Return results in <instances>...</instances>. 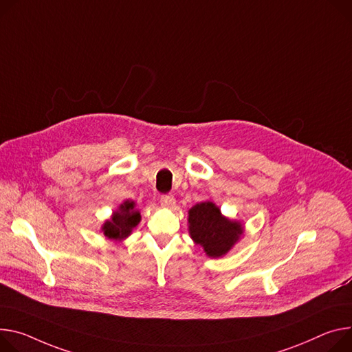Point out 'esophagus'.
<instances>
[{
  "label": "esophagus",
  "instance_id": "1",
  "mask_svg": "<svg viewBox=\"0 0 352 352\" xmlns=\"http://www.w3.org/2000/svg\"><path fill=\"white\" fill-rule=\"evenodd\" d=\"M160 202H162V205L166 208H173L175 205V198L173 195H163L160 198Z\"/></svg>",
  "mask_w": 352,
  "mask_h": 352
}]
</instances>
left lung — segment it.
Segmentation results:
<instances>
[{
    "label": "left lung",
    "instance_id": "8db88e82",
    "mask_svg": "<svg viewBox=\"0 0 352 352\" xmlns=\"http://www.w3.org/2000/svg\"><path fill=\"white\" fill-rule=\"evenodd\" d=\"M189 233L194 241L204 247L209 257H221L239 240L243 228L220 214L213 202H201L189 210Z\"/></svg>",
    "mask_w": 352,
    "mask_h": 352
}]
</instances>
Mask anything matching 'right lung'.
<instances>
[{
	"label": "right lung",
	"instance_id": "1",
	"mask_svg": "<svg viewBox=\"0 0 352 352\" xmlns=\"http://www.w3.org/2000/svg\"><path fill=\"white\" fill-rule=\"evenodd\" d=\"M140 221V213L135 209V202L126 201L120 205L111 220L105 221L102 228L104 234L111 240H123L132 233Z\"/></svg>",
	"mask_w": 352,
	"mask_h": 352
}]
</instances>
